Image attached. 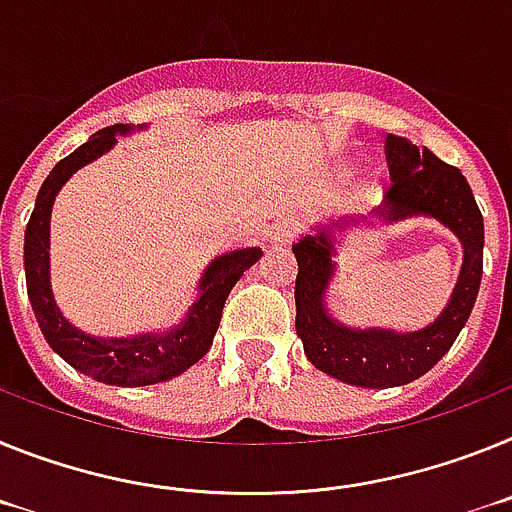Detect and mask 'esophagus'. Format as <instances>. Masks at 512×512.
<instances>
[{
  "mask_svg": "<svg viewBox=\"0 0 512 512\" xmlns=\"http://www.w3.org/2000/svg\"><path fill=\"white\" fill-rule=\"evenodd\" d=\"M299 234H301L299 219H281L268 234V242L275 244V247H283V244H291Z\"/></svg>",
  "mask_w": 512,
  "mask_h": 512,
  "instance_id": "obj_1",
  "label": "esophagus"
}]
</instances>
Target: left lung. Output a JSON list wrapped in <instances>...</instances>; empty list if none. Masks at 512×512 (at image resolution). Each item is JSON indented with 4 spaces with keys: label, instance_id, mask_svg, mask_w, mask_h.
<instances>
[{
    "label": "left lung",
    "instance_id": "obj_1",
    "mask_svg": "<svg viewBox=\"0 0 512 512\" xmlns=\"http://www.w3.org/2000/svg\"><path fill=\"white\" fill-rule=\"evenodd\" d=\"M391 188L371 216H345L314 226L293 244L296 275V335L314 368L363 389H389L420 379L451 350L464 330L482 281L484 221L461 170L441 162L430 149H417L404 136H386ZM415 215L441 220L462 242L465 262L452 299L428 328L415 333L383 328H350L326 309V293L336 274L339 237L350 225L396 223Z\"/></svg>",
    "mask_w": 512,
    "mask_h": 512
}]
</instances>
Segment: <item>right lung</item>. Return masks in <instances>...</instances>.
Segmentation results:
<instances>
[{
  "mask_svg": "<svg viewBox=\"0 0 512 512\" xmlns=\"http://www.w3.org/2000/svg\"><path fill=\"white\" fill-rule=\"evenodd\" d=\"M144 128V126H139ZM133 126L102 128L87 144L61 159L38 190L25 229V283L43 337L71 368L110 386H149L188 371L211 348L219 330L229 291L262 257L260 247L213 257L198 281V296L185 317L170 330L139 332L128 337H95L82 332L61 314L51 288V208L66 180L84 164L108 154L118 136L139 131Z\"/></svg>",
  "mask_w": 512,
  "mask_h": 512,
  "instance_id": "obj_1",
  "label": "right lung"
}]
</instances>
